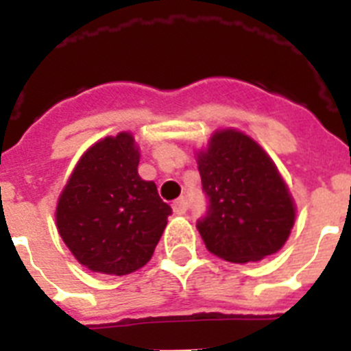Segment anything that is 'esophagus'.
<instances>
[{
  "label": "esophagus",
  "mask_w": 351,
  "mask_h": 351,
  "mask_svg": "<svg viewBox=\"0 0 351 351\" xmlns=\"http://www.w3.org/2000/svg\"><path fill=\"white\" fill-rule=\"evenodd\" d=\"M172 209L176 214H184L186 210H188V202H186L184 198H178V200L172 204Z\"/></svg>",
  "instance_id": "34e87169"
}]
</instances>
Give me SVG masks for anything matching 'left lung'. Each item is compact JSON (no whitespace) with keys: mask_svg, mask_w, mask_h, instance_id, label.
I'll list each match as a JSON object with an SVG mask.
<instances>
[{"mask_svg":"<svg viewBox=\"0 0 351 351\" xmlns=\"http://www.w3.org/2000/svg\"><path fill=\"white\" fill-rule=\"evenodd\" d=\"M209 206L197 221L207 250L234 263L280 251L295 221V206L274 161L253 138L221 130L197 154Z\"/></svg>","mask_w":351,"mask_h":351,"instance_id":"left-lung-1","label":"left lung"}]
</instances>
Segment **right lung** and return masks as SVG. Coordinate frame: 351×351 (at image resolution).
<instances>
[{"label":"right lung","mask_w":351,"mask_h":351,"mask_svg":"<svg viewBox=\"0 0 351 351\" xmlns=\"http://www.w3.org/2000/svg\"><path fill=\"white\" fill-rule=\"evenodd\" d=\"M138 161L130 133L105 137L80 156L61 191L56 225L89 271L125 276L144 267L165 230L172 209L138 176Z\"/></svg>","instance_id":"obj_1"}]
</instances>
